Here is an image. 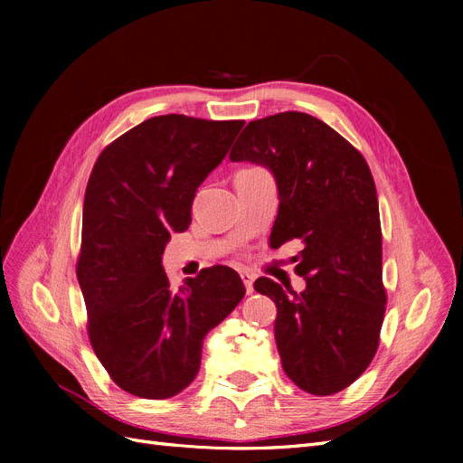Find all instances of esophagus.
I'll list each match as a JSON object with an SVG mask.
<instances>
[{
  "mask_svg": "<svg viewBox=\"0 0 463 463\" xmlns=\"http://www.w3.org/2000/svg\"><path fill=\"white\" fill-rule=\"evenodd\" d=\"M241 279H243V284H245V289H247V293H253V291H255V289H253L255 276L250 274V272H241Z\"/></svg>",
  "mask_w": 463,
  "mask_h": 463,
  "instance_id": "1",
  "label": "esophagus"
}]
</instances>
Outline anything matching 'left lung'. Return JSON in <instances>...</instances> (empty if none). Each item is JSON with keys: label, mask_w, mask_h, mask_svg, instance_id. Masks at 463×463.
I'll return each instance as SVG.
<instances>
[{"label": "left lung", "mask_w": 463, "mask_h": 463, "mask_svg": "<svg viewBox=\"0 0 463 463\" xmlns=\"http://www.w3.org/2000/svg\"><path fill=\"white\" fill-rule=\"evenodd\" d=\"M230 158L266 165L279 206L270 245L299 240L296 270L307 288L270 278L255 289L276 307V345L301 390L330 396L373 361L386 311L383 232L374 179L363 154L325 121L284 111L250 121Z\"/></svg>", "instance_id": "1"}]
</instances>
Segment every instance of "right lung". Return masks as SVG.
I'll list each match as a JSON object with an SVG mask.
<instances>
[{
    "instance_id": "obj_1",
    "label": "right lung",
    "mask_w": 463,
    "mask_h": 463,
    "mask_svg": "<svg viewBox=\"0 0 463 463\" xmlns=\"http://www.w3.org/2000/svg\"><path fill=\"white\" fill-rule=\"evenodd\" d=\"M243 123L150 118L109 143L92 167L77 278L94 354L133 396L165 400L187 388L204 335L245 296L230 266L204 269L179 289L162 269L165 243L189 228L197 187Z\"/></svg>"
}]
</instances>
